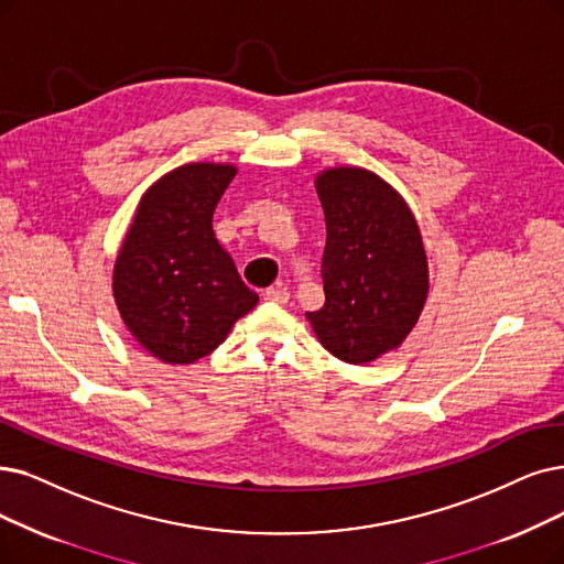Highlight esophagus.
Masks as SVG:
<instances>
[{
  "instance_id": "esophagus-1",
  "label": "esophagus",
  "mask_w": 564,
  "mask_h": 564,
  "mask_svg": "<svg viewBox=\"0 0 564 564\" xmlns=\"http://www.w3.org/2000/svg\"><path fill=\"white\" fill-rule=\"evenodd\" d=\"M263 299L270 301V303H278V305H284L289 301V291L282 289V286H268L263 291Z\"/></svg>"
}]
</instances>
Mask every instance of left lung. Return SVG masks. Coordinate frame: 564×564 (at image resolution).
<instances>
[{"mask_svg": "<svg viewBox=\"0 0 564 564\" xmlns=\"http://www.w3.org/2000/svg\"><path fill=\"white\" fill-rule=\"evenodd\" d=\"M317 194L326 215V303L307 319L333 356L370 364L410 335L425 303L427 263L416 219L366 169L324 171Z\"/></svg>", "mask_w": 564, "mask_h": 564, "instance_id": "8db88e82", "label": "left lung"}]
</instances>
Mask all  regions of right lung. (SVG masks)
I'll return each instance as SVG.
<instances>
[{"instance_id":"right-lung-1","label":"right lung","mask_w":564,"mask_h":564,"mask_svg":"<svg viewBox=\"0 0 564 564\" xmlns=\"http://www.w3.org/2000/svg\"><path fill=\"white\" fill-rule=\"evenodd\" d=\"M234 166L187 164L143 196L112 270V294L131 335L164 364L208 356L259 296L213 231Z\"/></svg>"}]
</instances>
